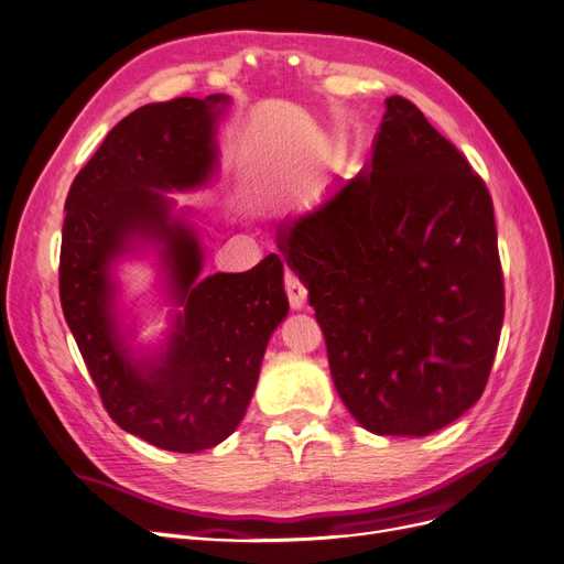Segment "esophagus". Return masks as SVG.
Masks as SVG:
<instances>
[{
	"mask_svg": "<svg viewBox=\"0 0 564 564\" xmlns=\"http://www.w3.org/2000/svg\"><path fill=\"white\" fill-rule=\"evenodd\" d=\"M284 286H286V294H289V303H292V308L294 311L305 308V303H308V289H305V284L301 282V278L296 275V272L286 270Z\"/></svg>",
	"mask_w": 564,
	"mask_h": 564,
	"instance_id": "obj_1",
	"label": "esophagus"
}]
</instances>
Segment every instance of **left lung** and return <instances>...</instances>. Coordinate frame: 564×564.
Returning a JSON list of instances; mask_svg holds the SVG:
<instances>
[{
	"mask_svg": "<svg viewBox=\"0 0 564 564\" xmlns=\"http://www.w3.org/2000/svg\"><path fill=\"white\" fill-rule=\"evenodd\" d=\"M278 232L362 429L423 437L480 400L503 324L494 204L414 104L386 98L367 172Z\"/></svg>",
	"mask_w": 564,
	"mask_h": 564,
	"instance_id": "8db88e82",
	"label": "left lung"
}]
</instances>
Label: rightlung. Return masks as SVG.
<instances>
[{"label": "right lung", "instance_id": "1", "mask_svg": "<svg viewBox=\"0 0 564 564\" xmlns=\"http://www.w3.org/2000/svg\"><path fill=\"white\" fill-rule=\"evenodd\" d=\"M230 98H174L124 117L75 176L65 199L61 305L110 419L169 452L216 447L245 419L265 346L289 313L278 253L247 272L199 278L204 251L166 193L207 185L216 122ZM159 253L177 308L165 344L132 346L113 280L129 252Z\"/></svg>", "mask_w": 564, "mask_h": 564}]
</instances>
